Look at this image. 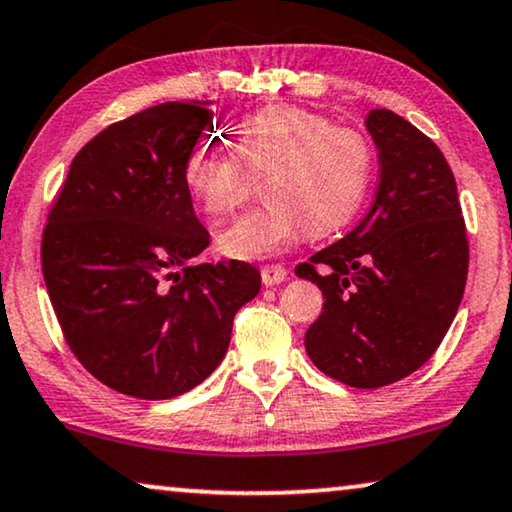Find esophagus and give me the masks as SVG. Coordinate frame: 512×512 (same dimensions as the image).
<instances>
[{"label": "esophagus", "instance_id": "obj_1", "mask_svg": "<svg viewBox=\"0 0 512 512\" xmlns=\"http://www.w3.org/2000/svg\"><path fill=\"white\" fill-rule=\"evenodd\" d=\"M287 278V269L280 264H264L262 266V283L264 285H278Z\"/></svg>", "mask_w": 512, "mask_h": 512}]
</instances>
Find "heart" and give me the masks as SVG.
<instances>
[{
	"label": "heart",
	"instance_id": "obj_1",
	"mask_svg": "<svg viewBox=\"0 0 512 512\" xmlns=\"http://www.w3.org/2000/svg\"><path fill=\"white\" fill-rule=\"evenodd\" d=\"M234 153L197 146L183 181L211 218L229 215L262 176L264 204L243 213L220 236L222 253L236 259L276 255L301 234L322 239L355 218L369 192L373 150L352 127L331 125L301 106H271L239 120Z\"/></svg>",
	"mask_w": 512,
	"mask_h": 512
}]
</instances>
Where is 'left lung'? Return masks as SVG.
Returning <instances> with one entry per match:
<instances>
[{
	"label": "left lung",
	"mask_w": 512,
	"mask_h": 512,
	"mask_svg": "<svg viewBox=\"0 0 512 512\" xmlns=\"http://www.w3.org/2000/svg\"><path fill=\"white\" fill-rule=\"evenodd\" d=\"M366 127L380 160L373 206L294 273L325 297L304 338L311 362L338 383L373 390L420 369L448 334L469 239L441 148L387 109H373Z\"/></svg>",
	"instance_id": "obj_1"
}]
</instances>
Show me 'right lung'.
Here are the masks:
<instances>
[{
    "label": "right lung",
    "instance_id": "obj_1",
    "mask_svg": "<svg viewBox=\"0 0 512 512\" xmlns=\"http://www.w3.org/2000/svg\"><path fill=\"white\" fill-rule=\"evenodd\" d=\"M213 125L206 104L167 102L102 129L78 150L50 206L41 271L64 341L111 390L171 399L225 357L232 322L262 276L199 264L211 236L183 181Z\"/></svg>",
    "mask_w": 512,
    "mask_h": 512
}]
</instances>
